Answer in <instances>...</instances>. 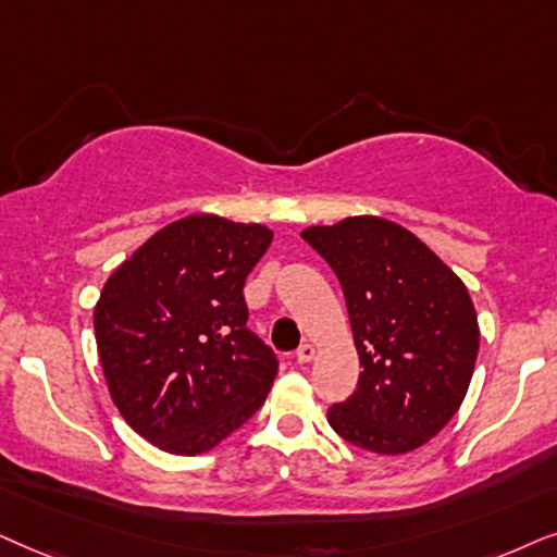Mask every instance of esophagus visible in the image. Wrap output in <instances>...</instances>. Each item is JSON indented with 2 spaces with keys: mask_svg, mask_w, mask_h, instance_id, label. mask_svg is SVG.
Segmentation results:
<instances>
[{
  "mask_svg": "<svg viewBox=\"0 0 557 557\" xmlns=\"http://www.w3.org/2000/svg\"><path fill=\"white\" fill-rule=\"evenodd\" d=\"M295 356H298L300 364H306V361H310L315 356V346L313 344H300V348L295 351Z\"/></svg>",
  "mask_w": 557,
  "mask_h": 557,
  "instance_id": "esophagus-1",
  "label": "esophagus"
}]
</instances>
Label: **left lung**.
I'll return each mask as SVG.
<instances>
[{
	"label": "left lung",
	"mask_w": 557,
	"mask_h": 557,
	"mask_svg": "<svg viewBox=\"0 0 557 557\" xmlns=\"http://www.w3.org/2000/svg\"><path fill=\"white\" fill-rule=\"evenodd\" d=\"M336 272L361 374L329 407L356 448L397 456L438 435L461 407L479 354L469 290L407 228L376 216L302 232Z\"/></svg>",
	"instance_id": "left-lung-1"
}]
</instances>
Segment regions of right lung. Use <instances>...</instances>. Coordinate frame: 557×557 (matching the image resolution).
<instances>
[{
  "instance_id": "1",
  "label": "right lung",
  "mask_w": 557,
  "mask_h": 557,
  "mask_svg": "<svg viewBox=\"0 0 557 557\" xmlns=\"http://www.w3.org/2000/svg\"><path fill=\"white\" fill-rule=\"evenodd\" d=\"M270 244V228L198 213L160 228L103 285V376L152 446L203 454L264 405L280 361L249 331L244 283Z\"/></svg>"
}]
</instances>
